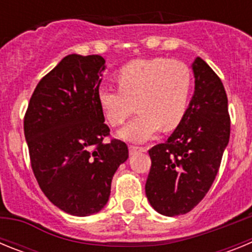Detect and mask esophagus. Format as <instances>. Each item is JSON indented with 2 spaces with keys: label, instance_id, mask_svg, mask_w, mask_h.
Instances as JSON below:
<instances>
[{
  "label": "esophagus",
  "instance_id": "obj_1",
  "mask_svg": "<svg viewBox=\"0 0 252 252\" xmlns=\"http://www.w3.org/2000/svg\"><path fill=\"white\" fill-rule=\"evenodd\" d=\"M128 150H130L131 155H133V154L139 153V151H145V149H144V148H139V146L130 145V146H128Z\"/></svg>",
  "mask_w": 252,
  "mask_h": 252
}]
</instances>
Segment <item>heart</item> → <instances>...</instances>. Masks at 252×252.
Returning <instances> with one entry per match:
<instances>
[{"label":"heart","instance_id":"heart-1","mask_svg":"<svg viewBox=\"0 0 252 252\" xmlns=\"http://www.w3.org/2000/svg\"><path fill=\"white\" fill-rule=\"evenodd\" d=\"M119 88L101 87L98 103L107 121L116 126L139 108L131 121L119 131L126 141L144 142L160 130L179 125L192 94V70L183 62L165 58L136 59L116 75Z\"/></svg>","mask_w":252,"mask_h":252}]
</instances>
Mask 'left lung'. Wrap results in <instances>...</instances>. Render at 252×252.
<instances>
[{"instance_id": "8db88e82", "label": "left lung", "mask_w": 252, "mask_h": 252, "mask_svg": "<svg viewBox=\"0 0 252 252\" xmlns=\"http://www.w3.org/2000/svg\"><path fill=\"white\" fill-rule=\"evenodd\" d=\"M194 93L183 120L164 144L149 150L145 192L158 213L186 215L204 198L230 140L228 102L221 79L202 58L192 64Z\"/></svg>"}]
</instances>
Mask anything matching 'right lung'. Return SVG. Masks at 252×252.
<instances>
[{"mask_svg": "<svg viewBox=\"0 0 252 252\" xmlns=\"http://www.w3.org/2000/svg\"><path fill=\"white\" fill-rule=\"evenodd\" d=\"M106 62L70 54L39 82L24 120L31 166L44 194L78 217L98 213L111 194L116 170L128 158L110 133L97 98Z\"/></svg>", "mask_w": 252, "mask_h": 252, "instance_id": "right-lung-1", "label": "right lung"}]
</instances>
